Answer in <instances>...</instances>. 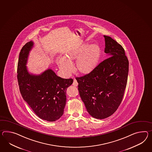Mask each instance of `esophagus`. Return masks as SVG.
I'll return each mask as SVG.
<instances>
[{"label": "esophagus", "mask_w": 152, "mask_h": 152, "mask_svg": "<svg viewBox=\"0 0 152 152\" xmlns=\"http://www.w3.org/2000/svg\"><path fill=\"white\" fill-rule=\"evenodd\" d=\"M72 85H73V86H76H76H77L78 83L77 81H76V80H75V79L74 80V82H73Z\"/></svg>", "instance_id": "1"}]
</instances>
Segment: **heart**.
I'll return each mask as SVG.
<instances>
[{
	"instance_id": "heart-1",
	"label": "heart",
	"mask_w": 152,
	"mask_h": 152,
	"mask_svg": "<svg viewBox=\"0 0 152 152\" xmlns=\"http://www.w3.org/2000/svg\"><path fill=\"white\" fill-rule=\"evenodd\" d=\"M101 56V49L96 44H84L69 52L65 58H59L58 64L64 74L68 76L73 71L72 63L75 60V69L82 75L91 73L96 66Z\"/></svg>"
}]
</instances>
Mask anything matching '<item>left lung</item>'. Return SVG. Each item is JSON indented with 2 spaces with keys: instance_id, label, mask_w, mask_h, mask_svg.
Returning a JSON list of instances; mask_svg holds the SVG:
<instances>
[{
  "instance_id": "left-lung-1",
  "label": "left lung",
  "mask_w": 152,
  "mask_h": 152,
  "mask_svg": "<svg viewBox=\"0 0 152 152\" xmlns=\"http://www.w3.org/2000/svg\"><path fill=\"white\" fill-rule=\"evenodd\" d=\"M104 37V52L109 58L91 73L76 78L80 96L87 110L92 117L98 119L111 116L121 103L129 64L122 46L111 37Z\"/></svg>"
}]
</instances>
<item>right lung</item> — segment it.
I'll list each match as a JSON object with an SVG mask.
<instances>
[{
  "label": "right lung",
  "mask_w": 152,
  "mask_h": 152,
  "mask_svg": "<svg viewBox=\"0 0 152 152\" xmlns=\"http://www.w3.org/2000/svg\"><path fill=\"white\" fill-rule=\"evenodd\" d=\"M34 42H27L22 47L18 65L20 91L22 98L41 119L55 121L63 115L66 101V89L73 83L72 78L58 76L50 69L41 74H31L26 64Z\"/></svg>",
  "instance_id": "right-lung-1"
}]
</instances>
